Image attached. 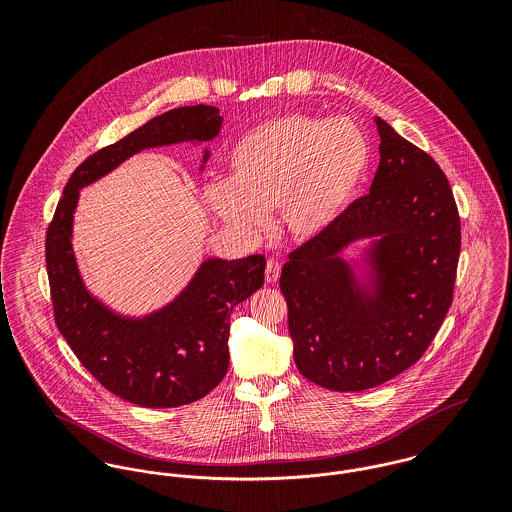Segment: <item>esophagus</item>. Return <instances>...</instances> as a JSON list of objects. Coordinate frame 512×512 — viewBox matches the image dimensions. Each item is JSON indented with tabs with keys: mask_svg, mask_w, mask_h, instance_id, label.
Masks as SVG:
<instances>
[{
	"mask_svg": "<svg viewBox=\"0 0 512 512\" xmlns=\"http://www.w3.org/2000/svg\"><path fill=\"white\" fill-rule=\"evenodd\" d=\"M280 272H282V264L276 258H268V262H266V282L268 284L278 282Z\"/></svg>",
	"mask_w": 512,
	"mask_h": 512,
	"instance_id": "1",
	"label": "esophagus"
}]
</instances>
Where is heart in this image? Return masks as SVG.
Segmentation results:
<instances>
[{
  "instance_id": "obj_1",
  "label": "heart",
  "mask_w": 512,
  "mask_h": 512,
  "mask_svg": "<svg viewBox=\"0 0 512 512\" xmlns=\"http://www.w3.org/2000/svg\"><path fill=\"white\" fill-rule=\"evenodd\" d=\"M370 159L363 130L347 120L286 114L244 134L232 147L230 181L207 199L226 224L258 236L272 211L295 240L321 236L357 193Z\"/></svg>"
}]
</instances>
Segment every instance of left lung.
Listing matches in <instances>:
<instances>
[{"label": "left lung", "instance_id": "8db88e82", "mask_svg": "<svg viewBox=\"0 0 512 512\" xmlns=\"http://www.w3.org/2000/svg\"><path fill=\"white\" fill-rule=\"evenodd\" d=\"M380 163L370 193L290 252L280 290L299 372L335 392L374 388L420 361L451 307L461 220L434 157L374 118ZM378 237L368 287L338 252Z\"/></svg>", "mask_w": 512, "mask_h": 512}]
</instances>
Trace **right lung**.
Listing matches in <instances>:
<instances>
[{
    "mask_svg": "<svg viewBox=\"0 0 512 512\" xmlns=\"http://www.w3.org/2000/svg\"><path fill=\"white\" fill-rule=\"evenodd\" d=\"M220 126L219 108L183 106L98 149L74 169L47 228L45 260L61 335L106 390L144 408L191 404L219 386L228 368L230 313L262 288L266 258H209L169 305L142 319L122 317L92 297L78 274L71 240L78 191L142 149L209 142Z\"/></svg>",
    "mask_w": 512,
    "mask_h": 512,
    "instance_id": "1",
    "label": "right lung"
}]
</instances>
